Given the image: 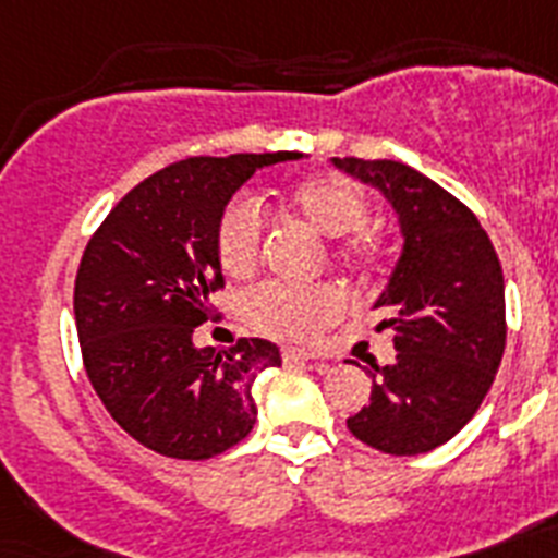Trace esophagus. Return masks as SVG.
<instances>
[{
  "instance_id": "1",
  "label": "esophagus",
  "mask_w": 558,
  "mask_h": 558,
  "mask_svg": "<svg viewBox=\"0 0 558 558\" xmlns=\"http://www.w3.org/2000/svg\"><path fill=\"white\" fill-rule=\"evenodd\" d=\"M280 355H283V361H318L320 357L315 350H301V347H287Z\"/></svg>"
}]
</instances>
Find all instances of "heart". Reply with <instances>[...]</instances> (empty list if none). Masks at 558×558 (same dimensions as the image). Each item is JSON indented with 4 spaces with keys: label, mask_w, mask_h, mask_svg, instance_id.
<instances>
[{
    "label": "heart",
    "mask_w": 558,
    "mask_h": 558,
    "mask_svg": "<svg viewBox=\"0 0 558 558\" xmlns=\"http://www.w3.org/2000/svg\"><path fill=\"white\" fill-rule=\"evenodd\" d=\"M287 208L324 238H338L335 260L355 275H375L387 264V240L366 229L373 203L369 194L338 171L306 177L287 192ZM217 260L232 278H252L266 252V217L255 201L234 197L226 203L215 234ZM347 310V294L335 283H264L243 301V315L257 332L283 341H310L332 326Z\"/></svg>",
    "instance_id": "obj_1"
}]
</instances>
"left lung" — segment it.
<instances>
[{
    "label": "left lung",
    "instance_id": "1",
    "mask_svg": "<svg viewBox=\"0 0 558 558\" xmlns=\"http://www.w3.org/2000/svg\"><path fill=\"white\" fill-rule=\"evenodd\" d=\"M396 206L404 252L378 306L396 332V361L373 364L352 436L389 456L450 441L482 407L505 355V278L490 238L459 197L396 160H335Z\"/></svg>",
    "mask_w": 558,
    "mask_h": 558
}]
</instances>
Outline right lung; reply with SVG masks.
I'll list each match as a JSON object with an SVG mask.
<instances>
[{
    "instance_id": "add662e5",
    "label": "right lung",
    "mask_w": 558,
    "mask_h": 558,
    "mask_svg": "<svg viewBox=\"0 0 558 558\" xmlns=\"http://www.w3.org/2000/svg\"><path fill=\"white\" fill-rule=\"evenodd\" d=\"M298 151L185 157L131 189L90 234L74 280L88 381L111 418L169 459L220 456L252 433L257 375L280 366L264 338L229 350L192 341L223 289L215 234L240 185Z\"/></svg>"
}]
</instances>
